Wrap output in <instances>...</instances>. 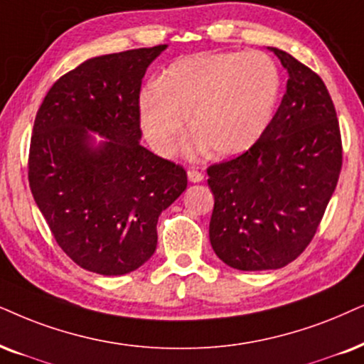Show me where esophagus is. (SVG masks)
Instances as JSON below:
<instances>
[{
  "label": "esophagus",
  "instance_id": "1",
  "mask_svg": "<svg viewBox=\"0 0 364 364\" xmlns=\"http://www.w3.org/2000/svg\"><path fill=\"white\" fill-rule=\"evenodd\" d=\"M203 173L201 171H198V169H190V171H188V179H190L191 183H200V181H203Z\"/></svg>",
  "mask_w": 364,
  "mask_h": 364
}]
</instances>
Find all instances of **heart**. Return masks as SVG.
Segmentation results:
<instances>
[{
    "mask_svg": "<svg viewBox=\"0 0 364 364\" xmlns=\"http://www.w3.org/2000/svg\"><path fill=\"white\" fill-rule=\"evenodd\" d=\"M280 94L274 60L260 52L201 53L174 62L142 90L139 114L144 134L163 156H171L191 124V156L211 146L222 158L245 153L269 126Z\"/></svg>",
    "mask_w": 364,
    "mask_h": 364,
    "instance_id": "obj_1",
    "label": "heart"
}]
</instances>
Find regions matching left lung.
Returning a JSON list of instances; mask_svg holds the SVG:
<instances>
[{
	"label": "left lung",
	"instance_id": "left-lung-1",
	"mask_svg": "<svg viewBox=\"0 0 364 364\" xmlns=\"http://www.w3.org/2000/svg\"><path fill=\"white\" fill-rule=\"evenodd\" d=\"M289 73L287 90L260 139L211 164L210 242L238 270H272L314 238L343 166L338 116L323 79L292 55L270 48Z\"/></svg>",
	"mask_w": 364,
	"mask_h": 364
}]
</instances>
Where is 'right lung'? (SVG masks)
<instances>
[{"mask_svg": "<svg viewBox=\"0 0 364 364\" xmlns=\"http://www.w3.org/2000/svg\"><path fill=\"white\" fill-rule=\"evenodd\" d=\"M164 48L87 60L55 82L36 112L31 195L58 247L90 272L124 275L149 260L161 211L186 190L185 168L139 144L142 77ZM89 130L106 137L99 149Z\"/></svg>", "mask_w": 364, "mask_h": 364, "instance_id": "obj_1", "label": "right lung"}]
</instances>
